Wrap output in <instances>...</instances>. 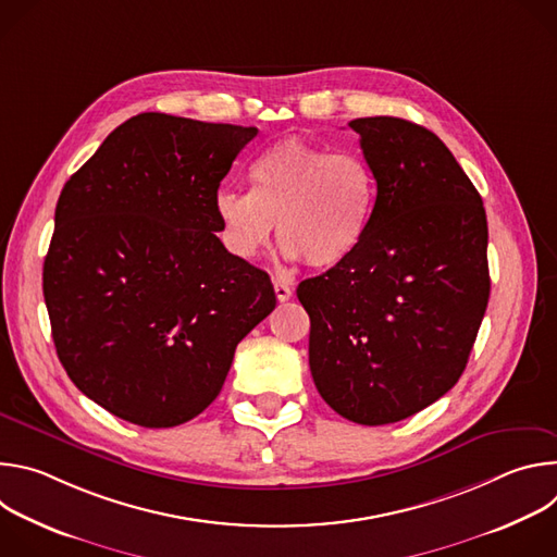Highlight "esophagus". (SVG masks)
<instances>
[{"label":"esophagus","mask_w":557,"mask_h":557,"mask_svg":"<svg viewBox=\"0 0 557 557\" xmlns=\"http://www.w3.org/2000/svg\"><path fill=\"white\" fill-rule=\"evenodd\" d=\"M273 286H275V297H277L280 301H288V299L293 297V290H290V286H288V284H284V282H275Z\"/></svg>","instance_id":"obj_1"}]
</instances>
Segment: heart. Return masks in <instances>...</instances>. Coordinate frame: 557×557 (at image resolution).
Wrapping results in <instances>:
<instances>
[{"mask_svg":"<svg viewBox=\"0 0 557 557\" xmlns=\"http://www.w3.org/2000/svg\"><path fill=\"white\" fill-rule=\"evenodd\" d=\"M249 178L251 191L222 187L213 196L220 240L237 260H258L275 222L282 256L312 269L346 262L368 235L376 178L355 151L284 138L256 158Z\"/></svg>","mask_w":557,"mask_h":557,"instance_id":"b5f03b06","label":"heart"}]
</instances>
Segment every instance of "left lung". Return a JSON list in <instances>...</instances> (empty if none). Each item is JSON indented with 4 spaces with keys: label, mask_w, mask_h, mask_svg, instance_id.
Segmentation results:
<instances>
[{
    "label": "left lung",
    "mask_w": 557,
    "mask_h": 557,
    "mask_svg": "<svg viewBox=\"0 0 557 557\" xmlns=\"http://www.w3.org/2000/svg\"><path fill=\"white\" fill-rule=\"evenodd\" d=\"M376 178L361 247L297 297L322 399L359 425L404 421L460 379L490 301L487 215L445 143L396 116L348 123Z\"/></svg>",
    "instance_id": "8db88e82"
}]
</instances>
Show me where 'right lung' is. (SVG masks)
<instances>
[{"label": "right lung", "instance_id": "right-lung-1", "mask_svg": "<svg viewBox=\"0 0 557 557\" xmlns=\"http://www.w3.org/2000/svg\"><path fill=\"white\" fill-rule=\"evenodd\" d=\"M256 134L143 112L59 196L44 262L54 348L72 383L123 421L198 417L275 308L271 277L215 235L213 196Z\"/></svg>", "mask_w": 557, "mask_h": 557}]
</instances>
